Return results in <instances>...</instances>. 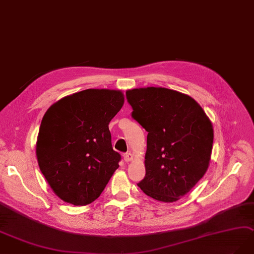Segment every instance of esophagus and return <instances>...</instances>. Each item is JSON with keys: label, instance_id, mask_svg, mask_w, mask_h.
<instances>
[{"label": "esophagus", "instance_id": "1", "mask_svg": "<svg viewBox=\"0 0 254 254\" xmlns=\"http://www.w3.org/2000/svg\"><path fill=\"white\" fill-rule=\"evenodd\" d=\"M124 159H125V161H126V162H129V161H132V159H133V155L130 154V153H126V154L124 155Z\"/></svg>", "mask_w": 254, "mask_h": 254}]
</instances>
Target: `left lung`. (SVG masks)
<instances>
[{
	"label": "left lung",
	"mask_w": 254,
	"mask_h": 254,
	"mask_svg": "<svg viewBox=\"0 0 254 254\" xmlns=\"http://www.w3.org/2000/svg\"><path fill=\"white\" fill-rule=\"evenodd\" d=\"M132 117L145 128V177L137 185L151 198L175 202L207 171L213 128L200 105L190 96L165 88L127 92Z\"/></svg>",
	"instance_id": "1"
}]
</instances>
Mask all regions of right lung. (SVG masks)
<instances>
[{
	"mask_svg": "<svg viewBox=\"0 0 254 254\" xmlns=\"http://www.w3.org/2000/svg\"><path fill=\"white\" fill-rule=\"evenodd\" d=\"M120 91L88 89L55 102L36 142L42 174L55 194L73 205L95 201L119 167L109 124L124 106Z\"/></svg>",
	"mask_w": 254,
	"mask_h": 254,
	"instance_id": "add662e5",
	"label": "right lung"
}]
</instances>
